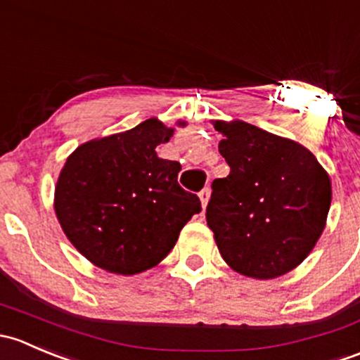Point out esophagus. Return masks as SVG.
Segmentation results:
<instances>
[{"label": "esophagus", "instance_id": "esophagus-1", "mask_svg": "<svg viewBox=\"0 0 360 360\" xmlns=\"http://www.w3.org/2000/svg\"><path fill=\"white\" fill-rule=\"evenodd\" d=\"M199 199H201V205L202 207L207 206V201H210V188H202L201 192H199Z\"/></svg>", "mask_w": 360, "mask_h": 360}]
</instances>
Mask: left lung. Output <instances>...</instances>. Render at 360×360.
I'll return each instance as SVG.
<instances>
[{
    "label": "left lung",
    "instance_id": "left-lung-1",
    "mask_svg": "<svg viewBox=\"0 0 360 360\" xmlns=\"http://www.w3.org/2000/svg\"><path fill=\"white\" fill-rule=\"evenodd\" d=\"M231 173L213 181L207 227L240 276L276 279L300 265L326 227L331 179L295 140L244 121H213Z\"/></svg>",
    "mask_w": 360,
    "mask_h": 360
}]
</instances>
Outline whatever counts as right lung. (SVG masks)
<instances>
[{
  "instance_id": "obj_1",
  "label": "right lung",
  "mask_w": 360,
  "mask_h": 360,
  "mask_svg": "<svg viewBox=\"0 0 360 360\" xmlns=\"http://www.w3.org/2000/svg\"><path fill=\"white\" fill-rule=\"evenodd\" d=\"M173 131L150 117L81 143L65 161L55 185V214L72 246L98 269L120 276L153 269L201 211L198 195L179 185L180 162L155 153Z\"/></svg>"
}]
</instances>
